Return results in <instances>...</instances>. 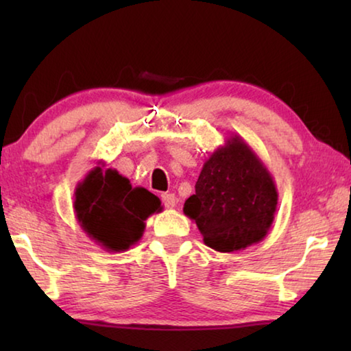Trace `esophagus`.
I'll list each match as a JSON object with an SVG mask.
<instances>
[{
  "mask_svg": "<svg viewBox=\"0 0 351 351\" xmlns=\"http://www.w3.org/2000/svg\"><path fill=\"white\" fill-rule=\"evenodd\" d=\"M161 199H162V204L167 207V209H173L176 206V197L173 193H162Z\"/></svg>",
  "mask_w": 351,
  "mask_h": 351,
  "instance_id": "obj_1",
  "label": "esophagus"
}]
</instances>
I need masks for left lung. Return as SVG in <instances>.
<instances>
[{
	"mask_svg": "<svg viewBox=\"0 0 351 351\" xmlns=\"http://www.w3.org/2000/svg\"><path fill=\"white\" fill-rule=\"evenodd\" d=\"M277 199L269 170L235 134L206 159L184 213L197 223L206 246L235 252L268 235Z\"/></svg>",
	"mask_w": 351,
	"mask_h": 351,
	"instance_id": "8db88e82",
	"label": "left lung"
}]
</instances>
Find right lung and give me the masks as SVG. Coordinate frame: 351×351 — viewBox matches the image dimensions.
Returning a JSON list of instances; mask_svg holds the SVG:
<instances>
[{
    "instance_id": "obj_1",
    "label": "right lung",
    "mask_w": 351,
    "mask_h": 351,
    "mask_svg": "<svg viewBox=\"0 0 351 351\" xmlns=\"http://www.w3.org/2000/svg\"><path fill=\"white\" fill-rule=\"evenodd\" d=\"M162 210L161 201L144 187H133L114 169L96 167L77 184L74 212L80 228L110 252H123L144 234L145 219Z\"/></svg>"
}]
</instances>
